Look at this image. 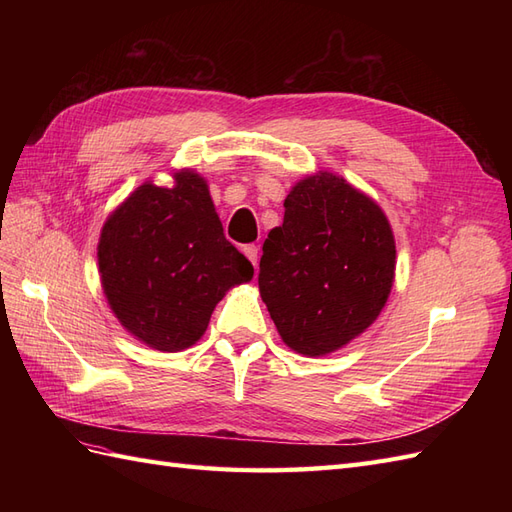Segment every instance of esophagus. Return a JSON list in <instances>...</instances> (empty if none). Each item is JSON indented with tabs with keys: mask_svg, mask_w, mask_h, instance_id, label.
<instances>
[{
	"mask_svg": "<svg viewBox=\"0 0 512 512\" xmlns=\"http://www.w3.org/2000/svg\"><path fill=\"white\" fill-rule=\"evenodd\" d=\"M245 256H247V260L252 262V265L256 267V262H258V247L256 245H243V250H241Z\"/></svg>",
	"mask_w": 512,
	"mask_h": 512,
	"instance_id": "obj_1",
	"label": "esophagus"
}]
</instances>
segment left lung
Segmentation results:
<instances>
[{
  "instance_id": "obj_1",
  "label": "left lung",
  "mask_w": 512,
  "mask_h": 512,
  "mask_svg": "<svg viewBox=\"0 0 512 512\" xmlns=\"http://www.w3.org/2000/svg\"><path fill=\"white\" fill-rule=\"evenodd\" d=\"M284 224L262 245L258 288L284 344L322 356L378 318L395 275V239L374 200L333 173L299 181Z\"/></svg>"
}]
</instances>
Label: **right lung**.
Listing matches in <instances>:
<instances>
[{
  "instance_id": "1",
  "label": "right lung",
  "mask_w": 512,
  "mask_h": 512,
  "mask_svg": "<svg viewBox=\"0 0 512 512\" xmlns=\"http://www.w3.org/2000/svg\"><path fill=\"white\" fill-rule=\"evenodd\" d=\"M98 265L119 322L162 352L198 342L224 292L254 277L192 170L175 175V188L141 185L106 220Z\"/></svg>"
}]
</instances>
